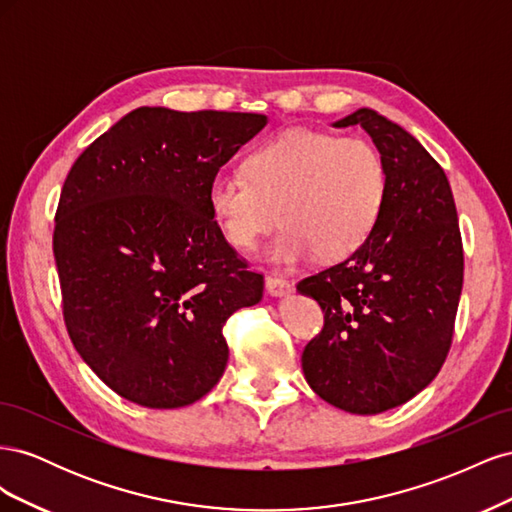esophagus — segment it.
<instances>
[{"instance_id": "obj_1", "label": "esophagus", "mask_w": 512, "mask_h": 512, "mask_svg": "<svg viewBox=\"0 0 512 512\" xmlns=\"http://www.w3.org/2000/svg\"><path fill=\"white\" fill-rule=\"evenodd\" d=\"M265 288L271 297H288V294L292 292V284L288 280H284V277H277V275H267Z\"/></svg>"}]
</instances>
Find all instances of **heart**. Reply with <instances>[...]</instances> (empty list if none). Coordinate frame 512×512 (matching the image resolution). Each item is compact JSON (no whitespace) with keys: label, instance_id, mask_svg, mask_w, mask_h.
Wrapping results in <instances>:
<instances>
[{"label":"heart","instance_id":"1","mask_svg":"<svg viewBox=\"0 0 512 512\" xmlns=\"http://www.w3.org/2000/svg\"><path fill=\"white\" fill-rule=\"evenodd\" d=\"M386 198V168L374 145L316 130H288L245 160V175L209 183V211L226 241L254 250L282 220L269 260L297 265L318 252L346 258L374 230Z\"/></svg>","mask_w":512,"mask_h":512}]
</instances>
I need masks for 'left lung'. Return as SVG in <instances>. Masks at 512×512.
Wrapping results in <instances>:
<instances>
[{
    "instance_id": "1",
    "label": "left lung",
    "mask_w": 512,
    "mask_h": 512,
    "mask_svg": "<svg viewBox=\"0 0 512 512\" xmlns=\"http://www.w3.org/2000/svg\"><path fill=\"white\" fill-rule=\"evenodd\" d=\"M333 126H361L371 136L386 168V198L359 250L299 282L324 312L301 363L307 384L331 406L380 414L421 393L451 348L461 232L444 170L410 132L371 108Z\"/></svg>"
}]
</instances>
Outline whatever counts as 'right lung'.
<instances>
[{
	"label": "right lung",
	"instance_id": "add662e5",
	"mask_svg": "<svg viewBox=\"0 0 512 512\" xmlns=\"http://www.w3.org/2000/svg\"><path fill=\"white\" fill-rule=\"evenodd\" d=\"M267 115L141 106L74 162L53 254L81 359L145 408H183L220 382L226 320L262 299V275L224 239L209 183Z\"/></svg>",
	"mask_w": 512,
	"mask_h": 512
}]
</instances>
